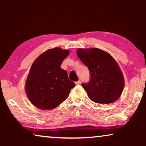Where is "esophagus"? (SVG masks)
Masks as SVG:
<instances>
[{
    "mask_svg": "<svg viewBox=\"0 0 146 146\" xmlns=\"http://www.w3.org/2000/svg\"><path fill=\"white\" fill-rule=\"evenodd\" d=\"M81 83V80H79V81H76V82H75V84H76V85H80Z\"/></svg>",
    "mask_w": 146,
    "mask_h": 146,
    "instance_id": "obj_1",
    "label": "esophagus"
}]
</instances>
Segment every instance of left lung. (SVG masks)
Returning <instances> with one entry per match:
<instances>
[{"mask_svg":"<svg viewBox=\"0 0 146 146\" xmlns=\"http://www.w3.org/2000/svg\"><path fill=\"white\" fill-rule=\"evenodd\" d=\"M77 54L88 67L90 80L82 83L87 96L98 104H111L121 95L124 79L120 68L110 54L97 48H78Z\"/></svg>","mask_w":146,"mask_h":146,"instance_id":"8db88e82","label":"left lung"}]
</instances>
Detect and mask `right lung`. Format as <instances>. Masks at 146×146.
<instances>
[{"mask_svg": "<svg viewBox=\"0 0 146 146\" xmlns=\"http://www.w3.org/2000/svg\"><path fill=\"white\" fill-rule=\"evenodd\" d=\"M69 50L61 48L48 49L36 58L27 77L25 91L36 108L50 110L57 108L69 96L75 86L67 72L61 68Z\"/></svg>", "mask_w": 146, "mask_h": 146, "instance_id": "1", "label": "right lung"}]
</instances>
